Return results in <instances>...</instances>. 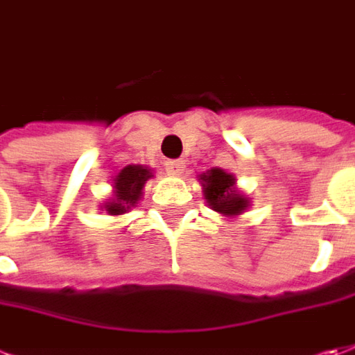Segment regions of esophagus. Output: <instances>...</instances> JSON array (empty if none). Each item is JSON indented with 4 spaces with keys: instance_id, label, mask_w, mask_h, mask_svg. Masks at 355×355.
I'll use <instances>...</instances> for the list:
<instances>
[{
    "instance_id": "1",
    "label": "esophagus",
    "mask_w": 355,
    "mask_h": 355,
    "mask_svg": "<svg viewBox=\"0 0 355 355\" xmlns=\"http://www.w3.org/2000/svg\"><path fill=\"white\" fill-rule=\"evenodd\" d=\"M185 170V164L182 160H168L166 162V172L170 175H182Z\"/></svg>"
}]
</instances>
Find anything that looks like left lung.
<instances>
[{
	"label": "left lung",
	"instance_id": "obj_1",
	"mask_svg": "<svg viewBox=\"0 0 355 355\" xmlns=\"http://www.w3.org/2000/svg\"><path fill=\"white\" fill-rule=\"evenodd\" d=\"M203 187V197L207 205L225 218H236L246 213L250 207V197L236 189V178L220 168H211L199 175Z\"/></svg>",
	"mask_w": 355,
	"mask_h": 355
}]
</instances>
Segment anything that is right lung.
Masks as SVG:
<instances>
[{
    "mask_svg": "<svg viewBox=\"0 0 355 355\" xmlns=\"http://www.w3.org/2000/svg\"><path fill=\"white\" fill-rule=\"evenodd\" d=\"M152 175V170L140 164L125 166L121 172L113 178V197L101 203V211H107L109 215H125L130 209L139 205L142 199L144 185Z\"/></svg>",
    "mask_w": 355,
    "mask_h": 355,
    "instance_id": "add662e5",
    "label": "right lung"
}]
</instances>
